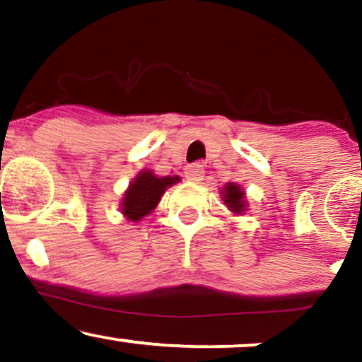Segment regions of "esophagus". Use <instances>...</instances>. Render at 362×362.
<instances>
[{
	"label": "esophagus",
	"mask_w": 362,
	"mask_h": 362,
	"mask_svg": "<svg viewBox=\"0 0 362 362\" xmlns=\"http://www.w3.org/2000/svg\"><path fill=\"white\" fill-rule=\"evenodd\" d=\"M185 178L189 182H195V184H199V182H202V178H204V168H202V165H199V163H194V165H187L185 167Z\"/></svg>",
	"instance_id": "1"
}]
</instances>
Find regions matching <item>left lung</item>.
Returning <instances> with one entry per match:
<instances>
[{
    "label": "left lung",
    "mask_w": 362,
    "mask_h": 362,
    "mask_svg": "<svg viewBox=\"0 0 362 362\" xmlns=\"http://www.w3.org/2000/svg\"><path fill=\"white\" fill-rule=\"evenodd\" d=\"M223 200L224 204L228 206V209L234 214H243L246 211V197L243 189L238 184H228L223 189Z\"/></svg>",
    "instance_id": "8db88e82"
}]
</instances>
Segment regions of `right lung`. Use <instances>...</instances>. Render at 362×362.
<instances>
[{
    "instance_id": "add662e5",
    "label": "right lung",
    "mask_w": 362,
    "mask_h": 362,
    "mask_svg": "<svg viewBox=\"0 0 362 362\" xmlns=\"http://www.w3.org/2000/svg\"><path fill=\"white\" fill-rule=\"evenodd\" d=\"M178 180H180L178 177H156L150 170H141L124 192L121 212L126 216V219L136 223L158 206L165 190L170 185L177 184Z\"/></svg>"
}]
</instances>
